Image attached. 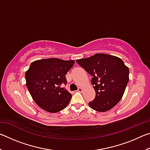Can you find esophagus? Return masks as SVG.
Returning a JSON list of instances; mask_svg holds the SVG:
<instances>
[{
  "instance_id": "34e87169",
  "label": "esophagus",
  "mask_w": 150,
  "mask_h": 150,
  "mask_svg": "<svg viewBox=\"0 0 150 150\" xmlns=\"http://www.w3.org/2000/svg\"><path fill=\"white\" fill-rule=\"evenodd\" d=\"M77 91V92H79V93H81V92H83V88H78V90Z\"/></svg>"
}]
</instances>
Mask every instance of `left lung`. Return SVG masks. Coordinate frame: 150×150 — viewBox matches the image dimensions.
<instances>
[{"mask_svg": "<svg viewBox=\"0 0 150 150\" xmlns=\"http://www.w3.org/2000/svg\"><path fill=\"white\" fill-rule=\"evenodd\" d=\"M76 62L93 77L96 95L88 106L104 112L117 105L129 81V69L123 61L115 55L96 54Z\"/></svg>", "mask_w": 150, "mask_h": 150, "instance_id": "1", "label": "left lung"}]
</instances>
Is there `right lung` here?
Masks as SVG:
<instances>
[{
	"mask_svg": "<svg viewBox=\"0 0 150 150\" xmlns=\"http://www.w3.org/2000/svg\"><path fill=\"white\" fill-rule=\"evenodd\" d=\"M74 60L48 58L33 62L26 71V85L32 99L43 110L55 113L64 109L71 94L62 86L67 83L65 75Z\"/></svg>",
	"mask_w": 150,
	"mask_h": 150,
	"instance_id": "1",
	"label": "right lung"
}]
</instances>
